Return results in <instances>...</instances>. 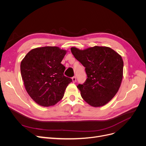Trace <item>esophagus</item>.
Here are the masks:
<instances>
[{
  "instance_id": "34e87169",
  "label": "esophagus",
  "mask_w": 146,
  "mask_h": 146,
  "mask_svg": "<svg viewBox=\"0 0 146 146\" xmlns=\"http://www.w3.org/2000/svg\"><path fill=\"white\" fill-rule=\"evenodd\" d=\"M72 81H73V83H74V82H76V77L75 76H73V77H72Z\"/></svg>"
}]
</instances>
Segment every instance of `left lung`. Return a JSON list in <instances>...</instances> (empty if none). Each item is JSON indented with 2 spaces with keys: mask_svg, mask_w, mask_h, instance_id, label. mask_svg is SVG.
<instances>
[{
  "mask_svg": "<svg viewBox=\"0 0 146 146\" xmlns=\"http://www.w3.org/2000/svg\"><path fill=\"white\" fill-rule=\"evenodd\" d=\"M74 57L85 67L88 76L77 86L82 98L94 107L108 103L118 91L123 77L121 56L107 47L95 46L81 50L72 47Z\"/></svg>",
  "mask_w": 146,
  "mask_h": 146,
  "instance_id": "1",
  "label": "left lung"
}]
</instances>
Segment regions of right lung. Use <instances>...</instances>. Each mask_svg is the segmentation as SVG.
<instances>
[{
	"label": "right lung",
	"mask_w": 146,
	"mask_h": 146,
	"mask_svg": "<svg viewBox=\"0 0 146 146\" xmlns=\"http://www.w3.org/2000/svg\"><path fill=\"white\" fill-rule=\"evenodd\" d=\"M67 51L58 47L36 48L27 53L21 63V73L28 95L38 105L50 106L64 96L72 79L64 75L61 63Z\"/></svg>",
	"instance_id": "1"
}]
</instances>
